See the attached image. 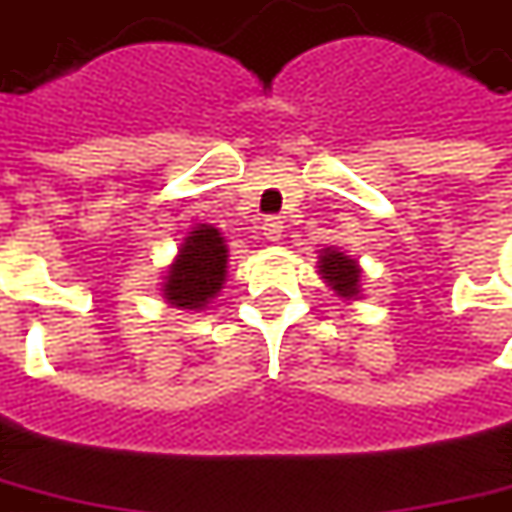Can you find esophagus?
<instances>
[{
	"label": "esophagus",
	"instance_id": "obj_1",
	"mask_svg": "<svg viewBox=\"0 0 512 512\" xmlns=\"http://www.w3.org/2000/svg\"><path fill=\"white\" fill-rule=\"evenodd\" d=\"M262 233L267 242H279L284 236V219L281 216H267L262 222Z\"/></svg>",
	"mask_w": 512,
	"mask_h": 512
}]
</instances>
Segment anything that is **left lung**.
<instances>
[{
    "instance_id": "obj_1",
    "label": "left lung",
    "mask_w": 512,
    "mask_h": 512,
    "mask_svg": "<svg viewBox=\"0 0 512 512\" xmlns=\"http://www.w3.org/2000/svg\"><path fill=\"white\" fill-rule=\"evenodd\" d=\"M318 276L324 279L329 290L344 301H358L363 296V270H360L358 259H352L346 250L341 248H324L318 250Z\"/></svg>"
}]
</instances>
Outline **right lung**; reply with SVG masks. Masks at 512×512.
<instances>
[{
  "label": "right lung",
  "mask_w": 512,
  "mask_h": 512,
  "mask_svg": "<svg viewBox=\"0 0 512 512\" xmlns=\"http://www.w3.org/2000/svg\"><path fill=\"white\" fill-rule=\"evenodd\" d=\"M228 279V245L214 225L197 222L185 233L177 256L160 281V296L166 304L185 312L205 310Z\"/></svg>",
  "instance_id": "1"
}]
</instances>
